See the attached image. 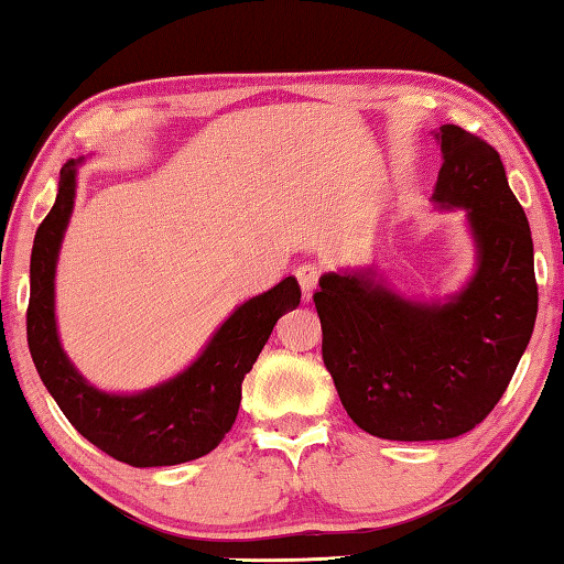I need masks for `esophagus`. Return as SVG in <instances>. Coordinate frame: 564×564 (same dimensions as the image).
<instances>
[{
  "instance_id": "34e87169",
  "label": "esophagus",
  "mask_w": 564,
  "mask_h": 564,
  "mask_svg": "<svg viewBox=\"0 0 564 564\" xmlns=\"http://www.w3.org/2000/svg\"><path fill=\"white\" fill-rule=\"evenodd\" d=\"M296 279L301 285V293H304V299L308 301L311 293L316 291V283H318V271L314 265H299L296 268Z\"/></svg>"
}]
</instances>
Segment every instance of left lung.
I'll return each instance as SVG.
<instances>
[{
  "label": "left lung",
  "instance_id": "8db88e82",
  "mask_svg": "<svg viewBox=\"0 0 564 564\" xmlns=\"http://www.w3.org/2000/svg\"><path fill=\"white\" fill-rule=\"evenodd\" d=\"M431 202L464 209L476 271L443 301L402 296L377 268L318 279L322 355L349 417L384 441H445L491 413L536 318L534 246L499 151L456 123L435 131Z\"/></svg>",
  "mask_w": 564,
  "mask_h": 564
}]
</instances>
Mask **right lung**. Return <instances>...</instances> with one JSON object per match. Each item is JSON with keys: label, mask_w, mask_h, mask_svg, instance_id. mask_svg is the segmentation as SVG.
Listing matches in <instances>:
<instances>
[{"label": "right lung", "mask_w": 564, "mask_h": 564, "mask_svg": "<svg viewBox=\"0 0 564 564\" xmlns=\"http://www.w3.org/2000/svg\"><path fill=\"white\" fill-rule=\"evenodd\" d=\"M83 159L61 170L57 197L37 228L30 258L28 344L40 380L75 431L108 456L137 468L176 466L215 451L238 417L242 380L301 289L293 275L242 304L217 326L205 349L180 375L141 392H106L65 355L55 318L57 256L75 205Z\"/></svg>", "instance_id": "add662e5"}]
</instances>
